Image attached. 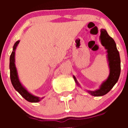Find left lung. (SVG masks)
<instances>
[{
  "label": "left lung",
  "mask_w": 128,
  "mask_h": 128,
  "mask_svg": "<svg viewBox=\"0 0 128 128\" xmlns=\"http://www.w3.org/2000/svg\"><path fill=\"white\" fill-rule=\"evenodd\" d=\"M100 40L102 44L105 47L106 50H107V56L109 62L110 75L106 80L104 81L100 86V88L95 91H87L90 95L95 96H103L109 92L118 82L121 72L120 53L117 50L116 45L114 40L110 36L106 31L104 29L101 30ZM73 77L77 86H79L75 76Z\"/></svg>",
  "instance_id": "left-lung-1"
}]
</instances>
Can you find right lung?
I'll list each match as a JSON object with an SVG mask.
<instances>
[{"mask_svg": "<svg viewBox=\"0 0 128 128\" xmlns=\"http://www.w3.org/2000/svg\"><path fill=\"white\" fill-rule=\"evenodd\" d=\"M20 41H17L14 44L13 48V51L12 52L10 57V80H11L12 86H14V88L28 102L32 103H36L42 100L43 98H39L38 96H34L32 95L30 93L28 92L25 88L23 87L22 85L18 79L16 71V67L15 64V51L16 48L18 44L19 43Z\"/></svg>", "mask_w": 128, "mask_h": 128, "instance_id": "add662e5", "label": "right lung"}]
</instances>
